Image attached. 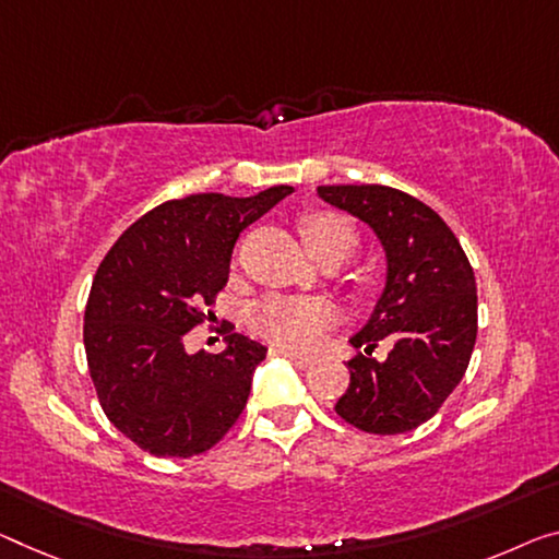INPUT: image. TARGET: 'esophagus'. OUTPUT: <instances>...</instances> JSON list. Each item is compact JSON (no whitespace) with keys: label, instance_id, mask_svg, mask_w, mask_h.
<instances>
[{"label":"esophagus","instance_id":"esophagus-1","mask_svg":"<svg viewBox=\"0 0 559 559\" xmlns=\"http://www.w3.org/2000/svg\"><path fill=\"white\" fill-rule=\"evenodd\" d=\"M274 355H282V357H287L289 362L295 365V367H299V369H307V367H312V357L297 355V352H289V349H274Z\"/></svg>","mask_w":559,"mask_h":559}]
</instances>
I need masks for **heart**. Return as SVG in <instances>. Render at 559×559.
<instances>
[{
  "label": "heart",
  "mask_w": 559,
  "mask_h": 559,
  "mask_svg": "<svg viewBox=\"0 0 559 559\" xmlns=\"http://www.w3.org/2000/svg\"><path fill=\"white\" fill-rule=\"evenodd\" d=\"M299 231L314 260L337 257L342 262L357 245L352 222L334 212H309L299 222ZM337 320V309L322 297H285L272 295L254 302L247 312L250 328L260 337L285 349H309L320 334Z\"/></svg>",
  "instance_id": "obj_1"
}]
</instances>
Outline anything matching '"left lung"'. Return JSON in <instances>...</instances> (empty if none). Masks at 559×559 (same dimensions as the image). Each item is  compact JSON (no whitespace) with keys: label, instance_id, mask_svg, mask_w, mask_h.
<instances>
[{"label":"left lung","instance_id":"obj_1","mask_svg":"<svg viewBox=\"0 0 559 559\" xmlns=\"http://www.w3.org/2000/svg\"><path fill=\"white\" fill-rule=\"evenodd\" d=\"M317 194L372 227L388 280L352 347L349 388L334 412L369 435H402L442 407L469 365L477 337L475 272L454 231L425 202L384 185H328ZM388 336L391 355L371 349Z\"/></svg>","mask_w":559,"mask_h":559}]
</instances>
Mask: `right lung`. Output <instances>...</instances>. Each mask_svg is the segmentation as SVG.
Here are the masks:
<instances>
[{
    "label": "right lung",
    "mask_w": 559,
    "mask_h": 559,
    "mask_svg": "<svg viewBox=\"0 0 559 559\" xmlns=\"http://www.w3.org/2000/svg\"><path fill=\"white\" fill-rule=\"evenodd\" d=\"M292 192L190 194L150 210L111 245L84 309V349L99 405L154 457L207 452L242 415L267 347L227 324V347L185 349V334L227 285L239 231Z\"/></svg>",
    "instance_id": "1"
}]
</instances>
